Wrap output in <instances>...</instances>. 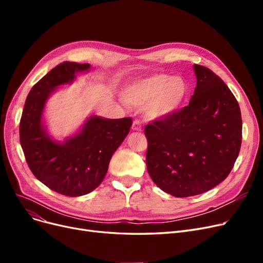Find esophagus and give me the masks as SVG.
<instances>
[{"label": "esophagus", "instance_id": "34e87169", "mask_svg": "<svg viewBox=\"0 0 263 263\" xmlns=\"http://www.w3.org/2000/svg\"><path fill=\"white\" fill-rule=\"evenodd\" d=\"M141 128H142L141 122L139 121V119H135L134 123H133V126H132V129L135 130V132H140Z\"/></svg>", "mask_w": 263, "mask_h": 263}]
</instances>
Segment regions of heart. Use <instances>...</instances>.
<instances>
[{"label": "heart", "mask_w": 263, "mask_h": 263, "mask_svg": "<svg viewBox=\"0 0 263 263\" xmlns=\"http://www.w3.org/2000/svg\"><path fill=\"white\" fill-rule=\"evenodd\" d=\"M187 84L181 77L157 73L126 86L123 98L135 107H147L151 118H163L180 108L187 95Z\"/></svg>", "instance_id": "obj_1"}]
</instances>
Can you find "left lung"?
Wrapping results in <instances>:
<instances>
[{
    "label": "left lung",
    "instance_id": "left-lung-1",
    "mask_svg": "<svg viewBox=\"0 0 263 263\" xmlns=\"http://www.w3.org/2000/svg\"><path fill=\"white\" fill-rule=\"evenodd\" d=\"M196 87L189 105L148 124L146 163L157 186L177 197L202 194L234 168L242 121L234 94L209 68L194 65Z\"/></svg>",
    "mask_w": 263,
    "mask_h": 263
}]
</instances>
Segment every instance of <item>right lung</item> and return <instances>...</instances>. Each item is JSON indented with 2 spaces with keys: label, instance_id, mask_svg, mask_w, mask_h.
Returning <instances> with one entry per match:
<instances>
[{
  "label": "right lung",
  "instance_id": "add662e5",
  "mask_svg": "<svg viewBox=\"0 0 263 263\" xmlns=\"http://www.w3.org/2000/svg\"><path fill=\"white\" fill-rule=\"evenodd\" d=\"M89 63L65 61L50 70L28 93L20 123V140L26 162L46 186L66 196H81L97 189L116 149L128 135L130 117L92 116L76 136L65 142L51 140L42 124L45 103L58 85L71 83Z\"/></svg>",
  "mask_w": 263,
  "mask_h": 263
}]
</instances>
